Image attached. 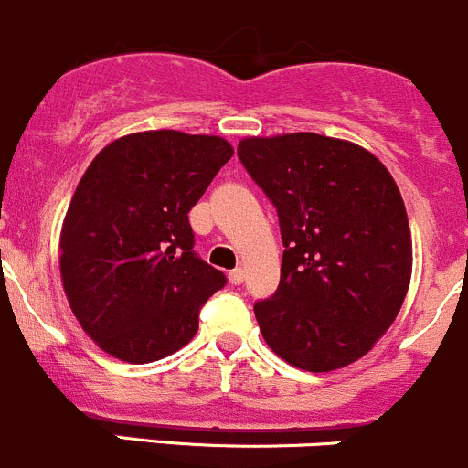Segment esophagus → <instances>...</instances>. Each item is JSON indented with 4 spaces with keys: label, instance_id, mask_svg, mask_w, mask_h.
Listing matches in <instances>:
<instances>
[{
    "label": "esophagus",
    "instance_id": "esophagus-1",
    "mask_svg": "<svg viewBox=\"0 0 468 468\" xmlns=\"http://www.w3.org/2000/svg\"><path fill=\"white\" fill-rule=\"evenodd\" d=\"M243 280H245L243 268H234V271H229V282H232L234 286H239Z\"/></svg>",
    "mask_w": 468,
    "mask_h": 468
}]
</instances>
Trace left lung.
Wrapping results in <instances>:
<instances>
[{"label": "left lung", "instance_id": "1", "mask_svg": "<svg viewBox=\"0 0 468 468\" xmlns=\"http://www.w3.org/2000/svg\"><path fill=\"white\" fill-rule=\"evenodd\" d=\"M239 159L280 216V286L254 304L259 330L291 367L357 362L396 321L411 277L405 202L364 147L300 132L243 138Z\"/></svg>", "mask_w": 468, "mask_h": 468}]
</instances>
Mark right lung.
Wrapping results in <instances>:
<instances>
[{
	"mask_svg": "<svg viewBox=\"0 0 468 468\" xmlns=\"http://www.w3.org/2000/svg\"><path fill=\"white\" fill-rule=\"evenodd\" d=\"M220 136L175 129L109 143L83 173L61 229L72 314L111 357L147 364L196 336L225 275L193 252L188 211L232 159Z\"/></svg>",
	"mask_w": 468,
	"mask_h": 468,
	"instance_id": "right-lung-1",
	"label": "right lung"
}]
</instances>
